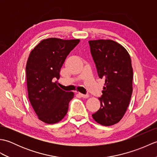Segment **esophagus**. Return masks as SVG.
Returning <instances> with one entry per match:
<instances>
[{
    "instance_id": "1",
    "label": "esophagus",
    "mask_w": 157,
    "mask_h": 157,
    "mask_svg": "<svg viewBox=\"0 0 157 157\" xmlns=\"http://www.w3.org/2000/svg\"><path fill=\"white\" fill-rule=\"evenodd\" d=\"M78 94L81 96V97L84 98H88L89 97V96L87 94H82V93H78Z\"/></svg>"
}]
</instances>
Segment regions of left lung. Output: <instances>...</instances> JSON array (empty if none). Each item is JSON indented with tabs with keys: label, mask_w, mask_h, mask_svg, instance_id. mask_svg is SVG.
I'll list each match as a JSON object with an SVG mask.
<instances>
[{
	"label": "left lung",
	"mask_w": 157,
	"mask_h": 157,
	"mask_svg": "<svg viewBox=\"0 0 157 157\" xmlns=\"http://www.w3.org/2000/svg\"><path fill=\"white\" fill-rule=\"evenodd\" d=\"M89 44L99 78L105 80L101 107L92 116L99 124L111 126L123 118L131 99V58L122 45L112 40H89Z\"/></svg>",
	"instance_id": "8db88e82"
}]
</instances>
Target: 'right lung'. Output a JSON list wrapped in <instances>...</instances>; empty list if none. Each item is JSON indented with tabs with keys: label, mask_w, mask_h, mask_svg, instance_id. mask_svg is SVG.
I'll use <instances>...</instances> for the list:
<instances>
[{
	"label": "right lung",
	"mask_w": 157,
	"mask_h": 157,
	"mask_svg": "<svg viewBox=\"0 0 157 157\" xmlns=\"http://www.w3.org/2000/svg\"><path fill=\"white\" fill-rule=\"evenodd\" d=\"M79 39L42 40L31 51L26 65L28 98L38 118L48 124L65 117L69 102L74 96L60 88L57 81L62 65Z\"/></svg>",
	"instance_id": "right-lung-1"
}]
</instances>
